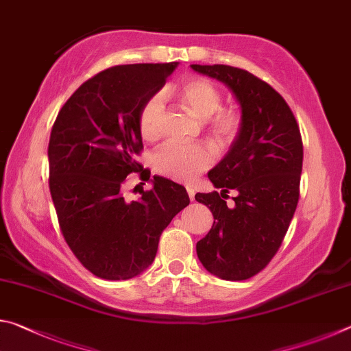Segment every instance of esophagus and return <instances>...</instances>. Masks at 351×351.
Wrapping results in <instances>:
<instances>
[{
	"instance_id": "1",
	"label": "esophagus",
	"mask_w": 351,
	"mask_h": 351,
	"mask_svg": "<svg viewBox=\"0 0 351 351\" xmlns=\"http://www.w3.org/2000/svg\"><path fill=\"white\" fill-rule=\"evenodd\" d=\"M186 189H187V193H189V198H190V199H192V201H193V199H195V189H193V187H192V186H187V187H186Z\"/></svg>"
}]
</instances>
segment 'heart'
<instances>
[{
	"label": "heart",
	"instance_id": "b5f03b06",
	"mask_svg": "<svg viewBox=\"0 0 351 351\" xmlns=\"http://www.w3.org/2000/svg\"><path fill=\"white\" fill-rule=\"evenodd\" d=\"M169 93L180 100L195 117L203 121L206 133L219 150L232 147L243 132L240 110L223 108V94L213 83L204 79H187L169 86ZM162 102L158 94L148 97L139 111V132L145 141L159 136ZM217 152L207 142H167L154 153V169L158 173L180 182L193 181L199 173L212 167Z\"/></svg>",
	"mask_w": 351,
	"mask_h": 351
}]
</instances>
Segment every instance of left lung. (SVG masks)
I'll list each match as a JSON object with an SVG mask.
<instances>
[{
  "mask_svg": "<svg viewBox=\"0 0 351 351\" xmlns=\"http://www.w3.org/2000/svg\"><path fill=\"white\" fill-rule=\"evenodd\" d=\"M223 82L241 106L245 125L209 180L219 192L197 193L213 224L197 243L201 263L223 280H246L268 266L282 246L300 195L304 144L293 111L274 88L245 69L192 64ZM234 191L232 206L227 193Z\"/></svg>",
  "mask_w": 351,
  "mask_h": 351,
  "instance_id": "obj_1",
  "label": "left lung"
}]
</instances>
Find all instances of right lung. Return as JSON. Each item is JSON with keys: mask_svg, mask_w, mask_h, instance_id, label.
Here are the masks:
<instances>
[{"mask_svg": "<svg viewBox=\"0 0 351 351\" xmlns=\"http://www.w3.org/2000/svg\"><path fill=\"white\" fill-rule=\"evenodd\" d=\"M176 64L102 71L66 100L51 130L49 190L58 226L77 260L105 280H128L147 269L162 230L190 203L186 189L162 176L139 199L123 195L128 175L150 180L136 161L144 150L139 111Z\"/></svg>", "mask_w": 351, "mask_h": 351, "instance_id": "1", "label": "right lung"}]
</instances>
